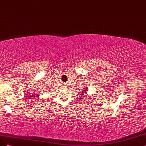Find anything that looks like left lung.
Returning <instances> with one entry per match:
<instances>
[{
    "label": "left lung",
    "instance_id": "left-lung-1",
    "mask_svg": "<svg viewBox=\"0 0 146 146\" xmlns=\"http://www.w3.org/2000/svg\"><path fill=\"white\" fill-rule=\"evenodd\" d=\"M87 89H88V88H86H86L85 89H83V90H81V92H80V95H81V97H80V99L81 100H82V96H87Z\"/></svg>",
    "mask_w": 146,
    "mask_h": 146
}]
</instances>
